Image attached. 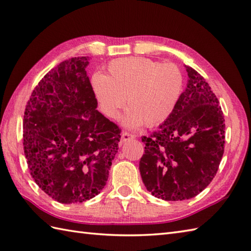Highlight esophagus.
<instances>
[{
    "label": "esophagus",
    "mask_w": 251,
    "mask_h": 251,
    "mask_svg": "<svg viewBox=\"0 0 251 251\" xmlns=\"http://www.w3.org/2000/svg\"><path fill=\"white\" fill-rule=\"evenodd\" d=\"M134 138H135V135L131 134V132H129V131H123L122 132L121 141L122 142H126V141H128L130 139H134Z\"/></svg>",
    "instance_id": "obj_1"
}]
</instances>
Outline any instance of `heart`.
I'll return each instance as SVG.
<instances>
[{"mask_svg": "<svg viewBox=\"0 0 251 251\" xmlns=\"http://www.w3.org/2000/svg\"><path fill=\"white\" fill-rule=\"evenodd\" d=\"M90 84L106 116L115 119L128 102L124 117L127 126L139 127L143 123L156 126L166 121L177 105L183 75L174 63L120 58L109 63L108 75L94 73Z\"/></svg>", "mask_w": 251, "mask_h": 251, "instance_id": "heart-1", "label": "heart"}]
</instances>
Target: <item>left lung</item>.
Wrapping results in <instances>:
<instances>
[{
  "label": "left lung",
  "mask_w": 251,
  "mask_h": 251,
  "mask_svg": "<svg viewBox=\"0 0 251 251\" xmlns=\"http://www.w3.org/2000/svg\"><path fill=\"white\" fill-rule=\"evenodd\" d=\"M189 82L168 119L149 137L139 169L149 192L165 201L200 194L219 168L225 152L226 123L209 84L185 66Z\"/></svg>",
  "instance_id": "1"
}]
</instances>
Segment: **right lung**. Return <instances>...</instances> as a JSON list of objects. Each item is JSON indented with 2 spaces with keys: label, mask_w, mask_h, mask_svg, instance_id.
I'll return each mask as SVG.
<instances>
[{
  "label": "right lung",
  "mask_w": 251,
  "mask_h": 251,
  "mask_svg": "<svg viewBox=\"0 0 251 251\" xmlns=\"http://www.w3.org/2000/svg\"><path fill=\"white\" fill-rule=\"evenodd\" d=\"M74 57L47 72L24 115V150L39 188L62 204L93 199L104 188L122 129L97 108L86 72Z\"/></svg>",
  "instance_id": "add662e5"
}]
</instances>
